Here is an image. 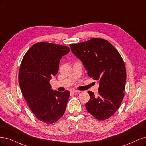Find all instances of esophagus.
<instances>
[{
    "instance_id": "obj_1",
    "label": "esophagus",
    "mask_w": 146,
    "mask_h": 146,
    "mask_svg": "<svg viewBox=\"0 0 146 146\" xmlns=\"http://www.w3.org/2000/svg\"><path fill=\"white\" fill-rule=\"evenodd\" d=\"M71 93H79V91L73 90L71 91Z\"/></svg>"
}]
</instances>
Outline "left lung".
Masks as SVG:
<instances>
[{
  "label": "left lung",
  "instance_id": "8db88e82",
  "mask_svg": "<svg viewBox=\"0 0 146 146\" xmlns=\"http://www.w3.org/2000/svg\"><path fill=\"white\" fill-rule=\"evenodd\" d=\"M70 47L88 76L99 84L98 95L88 91L90 98L85 104L86 109L96 119H108L117 111L125 96L126 70L121 55L104 39L92 38Z\"/></svg>",
  "mask_w": 146,
  "mask_h": 146
}]
</instances>
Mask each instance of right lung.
<instances>
[{
    "label": "right lung",
    "instance_id": "1",
    "mask_svg": "<svg viewBox=\"0 0 146 146\" xmlns=\"http://www.w3.org/2000/svg\"><path fill=\"white\" fill-rule=\"evenodd\" d=\"M69 47L53 43L38 42L26 52L21 63L19 82L29 108L40 121L56 122L64 115L70 92L51 89L52 76L58 72L61 58Z\"/></svg>",
    "mask_w": 146,
    "mask_h": 146
}]
</instances>
